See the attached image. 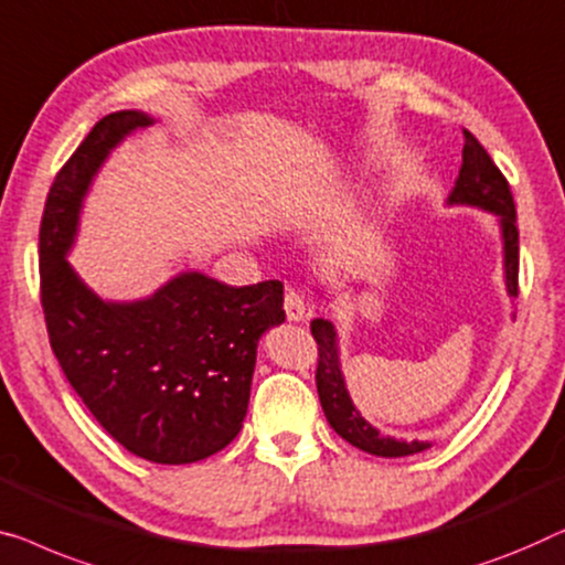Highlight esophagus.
I'll return each instance as SVG.
<instances>
[{"label":"esophagus","mask_w":565,"mask_h":565,"mask_svg":"<svg viewBox=\"0 0 565 565\" xmlns=\"http://www.w3.org/2000/svg\"><path fill=\"white\" fill-rule=\"evenodd\" d=\"M285 316H288V321H296V323L306 321L308 318V302L300 290L288 288V292H285Z\"/></svg>","instance_id":"34e87169"}]
</instances>
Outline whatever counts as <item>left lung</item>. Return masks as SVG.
<instances>
[{
	"label": "left lung",
	"instance_id": "1",
	"mask_svg": "<svg viewBox=\"0 0 565 565\" xmlns=\"http://www.w3.org/2000/svg\"><path fill=\"white\" fill-rule=\"evenodd\" d=\"M448 206H471L481 209L487 214L497 216L502 234V259H504V288L507 296L518 298V269H520V234H518V214H514V201L500 168L494 166L484 147L479 145L477 137L463 129V162L456 178L454 191L448 193ZM310 333L318 343V370L316 384L326 420L351 446L362 448L372 456H384V459H399V456L420 454L430 448L428 440H403L382 436L372 423L362 418L356 405L351 403L347 380L341 372L339 356V337L337 326L326 318H313L310 321Z\"/></svg>",
	"mask_w": 565,
	"mask_h": 565
}]
</instances>
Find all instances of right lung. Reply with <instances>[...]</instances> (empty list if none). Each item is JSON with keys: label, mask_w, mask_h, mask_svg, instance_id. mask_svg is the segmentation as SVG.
<instances>
[{"label": "right lung", "mask_w": 565, "mask_h": 565, "mask_svg": "<svg viewBox=\"0 0 565 565\" xmlns=\"http://www.w3.org/2000/svg\"><path fill=\"white\" fill-rule=\"evenodd\" d=\"M152 117L106 114L55 175L40 222V300L65 380L109 436L152 463H193L242 430L257 343L285 321L282 282L181 273L140 300H104L71 267L81 209L117 145Z\"/></svg>", "instance_id": "right-lung-1"}]
</instances>
